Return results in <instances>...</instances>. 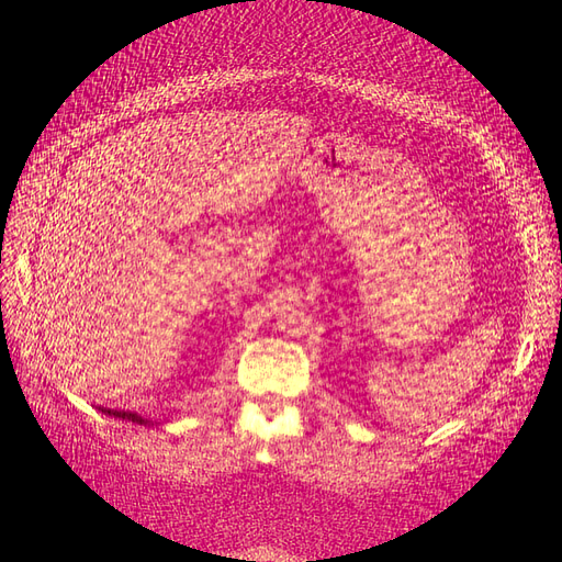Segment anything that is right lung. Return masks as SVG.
Wrapping results in <instances>:
<instances>
[{"label": "right lung", "instance_id": "right-lung-1", "mask_svg": "<svg viewBox=\"0 0 562 562\" xmlns=\"http://www.w3.org/2000/svg\"><path fill=\"white\" fill-rule=\"evenodd\" d=\"M103 413L110 415V417H116V419H128L133 424H145V427H149V424H155L149 417H143L138 413H128V411H112V407H105Z\"/></svg>", "mask_w": 562, "mask_h": 562}]
</instances>
